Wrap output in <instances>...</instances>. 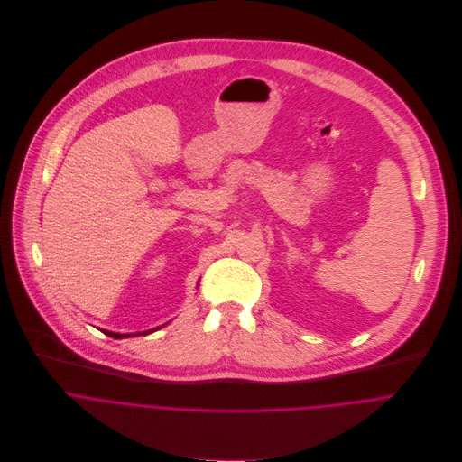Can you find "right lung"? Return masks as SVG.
Wrapping results in <instances>:
<instances>
[{
  "instance_id": "add662e5",
  "label": "right lung",
  "mask_w": 462,
  "mask_h": 462,
  "mask_svg": "<svg viewBox=\"0 0 462 462\" xmlns=\"http://www.w3.org/2000/svg\"><path fill=\"white\" fill-rule=\"evenodd\" d=\"M163 328V326H162ZM160 328H154V329L151 330H143L142 334H149V332H154V330H158ZM106 336H110V337H116V339H121V337H132V336H138V334H119V332H110V330H103Z\"/></svg>"
}]
</instances>
